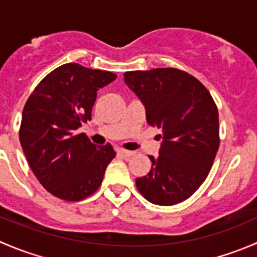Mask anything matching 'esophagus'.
I'll list each match as a JSON object with an SVG mask.
<instances>
[{
  "instance_id": "1",
  "label": "esophagus",
  "mask_w": 257,
  "mask_h": 257,
  "mask_svg": "<svg viewBox=\"0 0 257 257\" xmlns=\"http://www.w3.org/2000/svg\"><path fill=\"white\" fill-rule=\"evenodd\" d=\"M118 154L121 155L123 158H131L132 155H134V152H131V150H124V149H119Z\"/></svg>"
}]
</instances>
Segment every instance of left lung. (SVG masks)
<instances>
[{
    "mask_svg": "<svg viewBox=\"0 0 257 257\" xmlns=\"http://www.w3.org/2000/svg\"><path fill=\"white\" fill-rule=\"evenodd\" d=\"M142 100L148 124L160 129L159 157L137 178L139 193L157 205H175L193 195L208 177L219 149V114L209 90L177 68L124 73Z\"/></svg>",
    "mask_w": 257,
    "mask_h": 257,
    "instance_id": "1",
    "label": "left lung"
}]
</instances>
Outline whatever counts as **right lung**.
<instances>
[{"mask_svg":"<svg viewBox=\"0 0 257 257\" xmlns=\"http://www.w3.org/2000/svg\"><path fill=\"white\" fill-rule=\"evenodd\" d=\"M115 78L112 72L67 63L41 80L26 102L20 128L26 159L43 188L62 200L95 193L115 157L110 144L98 147L74 133L92 119L97 90Z\"/></svg>","mask_w":257,"mask_h":257,"instance_id":"add662e5","label":"right lung"}]
</instances>
